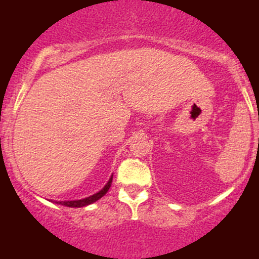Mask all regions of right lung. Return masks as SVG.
<instances>
[{"label":"right lung","instance_id":"1","mask_svg":"<svg viewBox=\"0 0 259 259\" xmlns=\"http://www.w3.org/2000/svg\"><path fill=\"white\" fill-rule=\"evenodd\" d=\"M111 182H113V176L110 177L109 182L106 183V185L100 190V192L95 193V194L90 195V197H88V198H83V199H79V200H65V202H56V203L57 204H61V205H65V207H71V208L86 207V205L91 204V203L96 202V200H99L100 198H103L104 195L108 193L109 188L111 187Z\"/></svg>","mask_w":259,"mask_h":259}]
</instances>
